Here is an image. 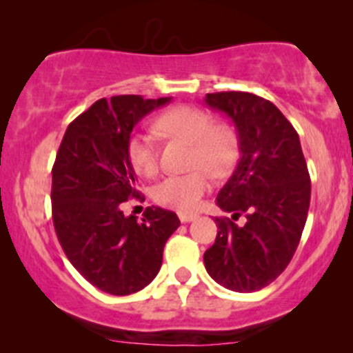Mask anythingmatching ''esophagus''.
<instances>
[{
	"label": "esophagus",
	"instance_id": "obj_1",
	"mask_svg": "<svg viewBox=\"0 0 353 353\" xmlns=\"http://www.w3.org/2000/svg\"><path fill=\"white\" fill-rule=\"evenodd\" d=\"M181 222H190L196 219V214H179Z\"/></svg>",
	"mask_w": 353,
	"mask_h": 353
}]
</instances>
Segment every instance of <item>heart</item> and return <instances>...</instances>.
<instances>
[{"label": "heart", "mask_w": 353, "mask_h": 353, "mask_svg": "<svg viewBox=\"0 0 353 353\" xmlns=\"http://www.w3.org/2000/svg\"><path fill=\"white\" fill-rule=\"evenodd\" d=\"M154 129L159 134L176 137L192 144L190 168L185 174H169L156 184L154 201L164 208L190 212L197 209L205 192L210 189V177L228 174L236 163L237 137L225 124H214L212 117L199 108L174 106L157 116ZM128 156L137 174L151 177L157 172V145L151 134H134L128 144Z\"/></svg>", "instance_id": "heart-1"}]
</instances>
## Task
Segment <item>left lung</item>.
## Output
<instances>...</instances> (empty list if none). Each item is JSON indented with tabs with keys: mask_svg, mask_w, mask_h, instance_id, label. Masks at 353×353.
<instances>
[{
	"mask_svg": "<svg viewBox=\"0 0 353 353\" xmlns=\"http://www.w3.org/2000/svg\"><path fill=\"white\" fill-rule=\"evenodd\" d=\"M205 104L236 124L237 168L219 190L217 237L204 254L210 277L234 292L264 289L292 261L310 204V176L294 125L261 96L210 92ZM242 215L244 226L235 224Z\"/></svg>",
	"mask_w": 353,
	"mask_h": 353,
	"instance_id": "8db88e82",
	"label": "left lung"
}]
</instances>
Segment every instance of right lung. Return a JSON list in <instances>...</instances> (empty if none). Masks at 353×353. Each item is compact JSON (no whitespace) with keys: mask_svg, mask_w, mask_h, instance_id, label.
I'll return each instance as SVG.
<instances>
[{"mask_svg":"<svg viewBox=\"0 0 353 353\" xmlns=\"http://www.w3.org/2000/svg\"><path fill=\"white\" fill-rule=\"evenodd\" d=\"M171 98L125 94L99 99L68 125L52 165V224L74 269L112 295H129L152 282L163 250L181 225L172 210L148 208L143 221L121 204L143 199L128 156L134 125Z\"/></svg>","mask_w":353,"mask_h":353,"instance_id":"right-lung-1","label":"right lung"}]
</instances>
